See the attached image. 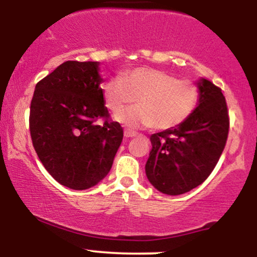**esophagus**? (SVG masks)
I'll return each instance as SVG.
<instances>
[{
    "mask_svg": "<svg viewBox=\"0 0 257 257\" xmlns=\"http://www.w3.org/2000/svg\"><path fill=\"white\" fill-rule=\"evenodd\" d=\"M137 135H138V133L134 131H131V129H125L124 131L125 138H134V137H137Z\"/></svg>",
    "mask_w": 257,
    "mask_h": 257,
    "instance_id": "esophagus-1",
    "label": "esophagus"
}]
</instances>
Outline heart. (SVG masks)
Segmentation results:
<instances>
[{
	"label": "heart",
	"mask_w": 257,
	"mask_h": 257,
	"mask_svg": "<svg viewBox=\"0 0 257 257\" xmlns=\"http://www.w3.org/2000/svg\"><path fill=\"white\" fill-rule=\"evenodd\" d=\"M102 96L108 110L118 112L114 119L122 124L131 128L155 125L157 129H170L192 114L198 104L199 90L192 82L144 66L108 79L102 87ZM135 97L138 105L122 111Z\"/></svg>",
	"instance_id": "b5f03b06"
}]
</instances>
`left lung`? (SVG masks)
Segmentation results:
<instances>
[{"label": "left lung", "instance_id": "left-lung-1", "mask_svg": "<svg viewBox=\"0 0 257 257\" xmlns=\"http://www.w3.org/2000/svg\"><path fill=\"white\" fill-rule=\"evenodd\" d=\"M199 100L184 123L152 134V150L145 172L156 190L179 196L193 190L210 175L228 135L225 96L205 78L197 82Z\"/></svg>", "mask_w": 257, "mask_h": 257}]
</instances>
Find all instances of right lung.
<instances>
[{
	"mask_svg": "<svg viewBox=\"0 0 257 257\" xmlns=\"http://www.w3.org/2000/svg\"><path fill=\"white\" fill-rule=\"evenodd\" d=\"M99 61H65L35 88L30 107L32 144L60 185L87 190L111 170L123 139L108 118Z\"/></svg>",
	"mask_w": 257,
	"mask_h": 257,
	"instance_id": "obj_1",
	"label": "right lung"
}]
</instances>
